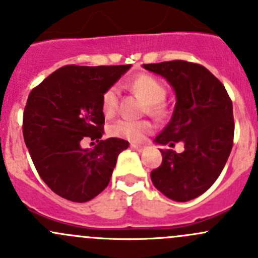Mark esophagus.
Listing matches in <instances>:
<instances>
[{"instance_id":"34e87169","label":"esophagus","mask_w":258,"mask_h":258,"mask_svg":"<svg viewBox=\"0 0 258 258\" xmlns=\"http://www.w3.org/2000/svg\"><path fill=\"white\" fill-rule=\"evenodd\" d=\"M131 148H134V150L136 151H144L145 150V146L144 145H139V144H131Z\"/></svg>"}]
</instances>
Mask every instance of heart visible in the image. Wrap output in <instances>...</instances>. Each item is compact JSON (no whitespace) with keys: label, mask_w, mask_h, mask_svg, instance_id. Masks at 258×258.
<instances>
[{"label":"heart","mask_w":258,"mask_h":258,"mask_svg":"<svg viewBox=\"0 0 258 258\" xmlns=\"http://www.w3.org/2000/svg\"><path fill=\"white\" fill-rule=\"evenodd\" d=\"M132 91L141 96L146 101V112L155 117H163L166 114V87L160 80L151 75L142 74L130 82ZM118 106V93L116 87H110L103 92L101 98V110L106 118L116 114ZM153 131V124L150 121H131V119H117L108 126V135L112 137L127 140H142L146 135Z\"/></svg>","instance_id":"1"}]
</instances>
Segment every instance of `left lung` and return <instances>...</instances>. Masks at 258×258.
I'll use <instances>...</instances> for the list:
<instances>
[{
    "label": "left lung",
    "mask_w": 258,
    "mask_h": 258,
    "mask_svg": "<svg viewBox=\"0 0 258 258\" xmlns=\"http://www.w3.org/2000/svg\"><path fill=\"white\" fill-rule=\"evenodd\" d=\"M144 67L165 77L177 97L172 118L155 141L184 145L181 153L161 150L162 163L151 179L168 199L189 201L215 183L227 162L235 134L232 101L222 82L202 64L175 59Z\"/></svg>",
    "instance_id": "obj_1"
}]
</instances>
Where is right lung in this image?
I'll list each match as a JSON object with an SVG mask.
<instances>
[{
	"instance_id": "1",
	"label": "right lung",
	"mask_w": 258,
	"mask_h": 258,
	"mask_svg": "<svg viewBox=\"0 0 258 258\" xmlns=\"http://www.w3.org/2000/svg\"><path fill=\"white\" fill-rule=\"evenodd\" d=\"M130 67L67 64L28 95L23 139L40 177L58 196L87 202L107 187L117 156L128 142L100 140L105 124L101 98ZM85 138L99 144L83 150L79 145Z\"/></svg>"
}]
</instances>
